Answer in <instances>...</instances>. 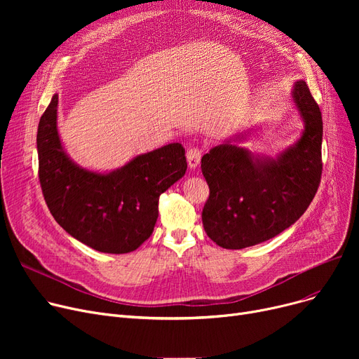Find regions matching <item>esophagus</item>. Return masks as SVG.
I'll use <instances>...</instances> for the list:
<instances>
[{"mask_svg": "<svg viewBox=\"0 0 359 359\" xmlns=\"http://www.w3.org/2000/svg\"><path fill=\"white\" fill-rule=\"evenodd\" d=\"M201 156H202V151L198 147H189V148H187L186 158H187V163H189L191 168H195V167L199 165Z\"/></svg>", "mask_w": 359, "mask_h": 359, "instance_id": "34e87169", "label": "esophagus"}]
</instances>
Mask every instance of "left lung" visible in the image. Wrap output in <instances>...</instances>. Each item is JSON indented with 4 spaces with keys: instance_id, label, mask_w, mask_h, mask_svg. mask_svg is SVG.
I'll use <instances>...</instances> for the list:
<instances>
[{
    "instance_id": "obj_1",
    "label": "left lung",
    "mask_w": 359,
    "mask_h": 359,
    "mask_svg": "<svg viewBox=\"0 0 359 359\" xmlns=\"http://www.w3.org/2000/svg\"><path fill=\"white\" fill-rule=\"evenodd\" d=\"M292 97L304 119L301 140L276 160H253L231 144L201 160L210 196L202 210L205 233L222 249H244L288 229L311 203L322 179V111L306 81Z\"/></svg>"
}]
</instances>
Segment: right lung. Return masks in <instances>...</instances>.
<instances>
[{
  "instance_id": "obj_1",
  "label": "right lung",
  "mask_w": 359,
  "mask_h": 359,
  "mask_svg": "<svg viewBox=\"0 0 359 359\" xmlns=\"http://www.w3.org/2000/svg\"><path fill=\"white\" fill-rule=\"evenodd\" d=\"M56 106L58 94L43 111L36 138L39 182L52 217L97 252L137 250L154 231L160 195L186 172L183 145H164L109 175L93 173L65 154L56 129Z\"/></svg>"
}]
</instances>
